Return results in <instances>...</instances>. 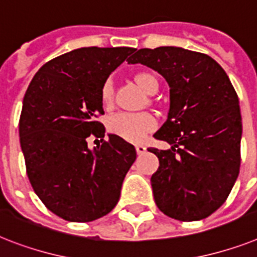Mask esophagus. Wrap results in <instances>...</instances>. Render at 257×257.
I'll return each instance as SVG.
<instances>
[{
    "label": "esophagus",
    "mask_w": 257,
    "mask_h": 257,
    "mask_svg": "<svg viewBox=\"0 0 257 257\" xmlns=\"http://www.w3.org/2000/svg\"><path fill=\"white\" fill-rule=\"evenodd\" d=\"M136 150H137V153L139 154H144L147 152V148L144 147V145H136Z\"/></svg>",
    "instance_id": "obj_1"
}]
</instances>
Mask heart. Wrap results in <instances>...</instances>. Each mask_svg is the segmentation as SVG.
I'll return each instance as SVG.
<instances>
[{
    "mask_svg": "<svg viewBox=\"0 0 257 257\" xmlns=\"http://www.w3.org/2000/svg\"><path fill=\"white\" fill-rule=\"evenodd\" d=\"M135 83L143 92L153 95L158 88V83L153 75L149 72H140L135 75ZM101 101L104 107H110L113 103V87L112 83L107 81L101 88ZM154 120L145 113H117L108 120V129L110 133L131 141L140 143L147 133L154 129Z\"/></svg>",
    "mask_w": 257,
    "mask_h": 257,
    "instance_id": "obj_1",
    "label": "heart"
}]
</instances>
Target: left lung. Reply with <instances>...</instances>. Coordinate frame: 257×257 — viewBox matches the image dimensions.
<instances>
[{"instance_id": "left-lung-1", "label": "left lung", "mask_w": 257, "mask_h": 257, "mask_svg": "<svg viewBox=\"0 0 257 257\" xmlns=\"http://www.w3.org/2000/svg\"><path fill=\"white\" fill-rule=\"evenodd\" d=\"M128 63L153 68L170 88L168 118L154 137L172 148L149 149L160 160L150 178L157 207L182 222L207 218L240 168V107L226 71L211 56L174 46L137 50Z\"/></svg>"}]
</instances>
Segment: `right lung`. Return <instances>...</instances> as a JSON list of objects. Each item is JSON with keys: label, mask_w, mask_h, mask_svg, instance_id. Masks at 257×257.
I'll use <instances>...</instances> for the list:
<instances>
[{"label": "right lung", "mask_w": 257, "mask_h": 257, "mask_svg": "<svg viewBox=\"0 0 257 257\" xmlns=\"http://www.w3.org/2000/svg\"><path fill=\"white\" fill-rule=\"evenodd\" d=\"M131 47H81L43 64L25 93L20 118L27 177L45 206L68 222H91L117 204L137 154L116 135L103 139L101 88Z\"/></svg>", "instance_id": "right-lung-1"}]
</instances>
